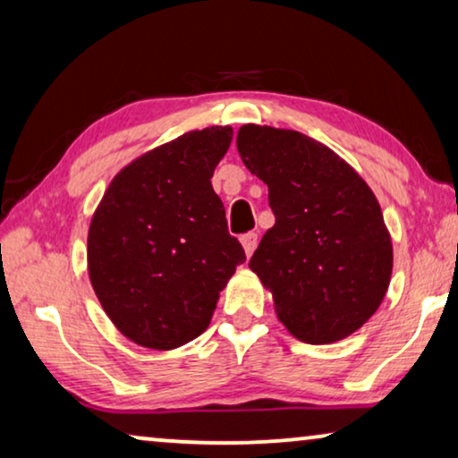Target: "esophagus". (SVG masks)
Here are the masks:
<instances>
[{"label": "esophagus", "instance_id": "esophagus-1", "mask_svg": "<svg viewBox=\"0 0 458 458\" xmlns=\"http://www.w3.org/2000/svg\"><path fill=\"white\" fill-rule=\"evenodd\" d=\"M241 242H242V249L247 257L253 255V250L257 249V242H259V238H257L255 232H247V234L241 236Z\"/></svg>", "mask_w": 458, "mask_h": 458}]
</instances>
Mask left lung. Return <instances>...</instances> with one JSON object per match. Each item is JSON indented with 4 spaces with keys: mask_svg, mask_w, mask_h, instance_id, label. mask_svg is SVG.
<instances>
[{
    "mask_svg": "<svg viewBox=\"0 0 458 458\" xmlns=\"http://www.w3.org/2000/svg\"><path fill=\"white\" fill-rule=\"evenodd\" d=\"M236 147L269 191L276 224L249 267L302 343L351 336L388 291L392 242L365 180L332 149L284 128L241 126Z\"/></svg>",
    "mask_w": 458,
    "mask_h": 458,
    "instance_id": "1",
    "label": "left lung"
}]
</instances>
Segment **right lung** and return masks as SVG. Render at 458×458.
<instances>
[{
  "mask_svg": "<svg viewBox=\"0 0 458 458\" xmlns=\"http://www.w3.org/2000/svg\"><path fill=\"white\" fill-rule=\"evenodd\" d=\"M230 126L186 132L128 164L89 228V276L114 326L147 349L195 340L244 250L211 176Z\"/></svg>",
  "mask_w": 458,
  "mask_h": 458,
  "instance_id": "add662e5",
  "label": "right lung"
}]
</instances>
